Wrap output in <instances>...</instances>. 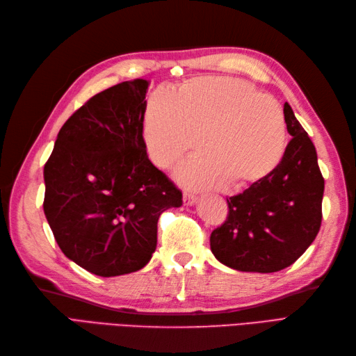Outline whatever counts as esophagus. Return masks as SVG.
I'll return each mask as SVG.
<instances>
[{
  "label": "esophagus",
  "instance_id": "1",
  "mask_svg": "<svg viewBox=\"0 0 356 356\" xmlns=\"http://www.w3.org/2000/svg\"><path fill=\"white\" fill-rule=\"evenodd\" d=\"M195 202H197V195L185 191V193H184V204L185 206H193Z\"/></svg>",
  "mask_w": 356,
  "mask_h": 356
}]
</instances>
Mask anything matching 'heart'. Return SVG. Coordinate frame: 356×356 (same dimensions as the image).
Wrapping results in <instances>:
<instances>
[{
	"mask_svg": "<svg viewBox=\"0 0 356 356\" xmlns=\"http://www.w3.org/2000/svg\"><path fill=\"white\" fill-rule=\"evenodd\" d=\"M206 154L179 170L191 186L256 185L269 177L284 156L286 120L280 105L248 83L200 76L177 93L161 87L147 99L144 141L150 159L168 168L198 147Z\"/></svg>",
	"mask_w": 356,
	"mask_h": 356,
	"instance_id": "obj_1",
	"label": "heart"
}]
</instances>
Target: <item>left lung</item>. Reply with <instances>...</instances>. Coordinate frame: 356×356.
I'll return each instance as SVG.
<instances>
[{
	"instance_id": "1",
	"label": "left lung",
	"mask_w": 356,
	"mask_h": 356,
	"mask_svg": "<svg viewBox=\"0 0 356 356\" xmlns=\"http://www.w3.org/2000/svg\"><path fill=\"white\" fill-rule=\"evenodd\" d=\"M284 120L291 140L278 167L265 180L227 198V220L211 234L213 256L232 269H284L321 230L325 180L316 147L287 102Z\"/></svg>"
}]
</instances>
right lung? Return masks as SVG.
<instances>
[{
  "label": "right lung",
  "instance_id": "add662e5",
  "mask_svg": "<svg viewBox=\"0 0 356 356\" xmlns=\"http://www.w3.org/2000/svg\"><path fill=\"white\" fill-rule=\"evenodd\" d=\"M149 81H124L69 117L44 163L43 211L60 250L99 277L140 270L181 191L153 165L143 122Z\"/></svg>",
  "mask_w": 356,
  "mask_h": 356
}]
</instances>
